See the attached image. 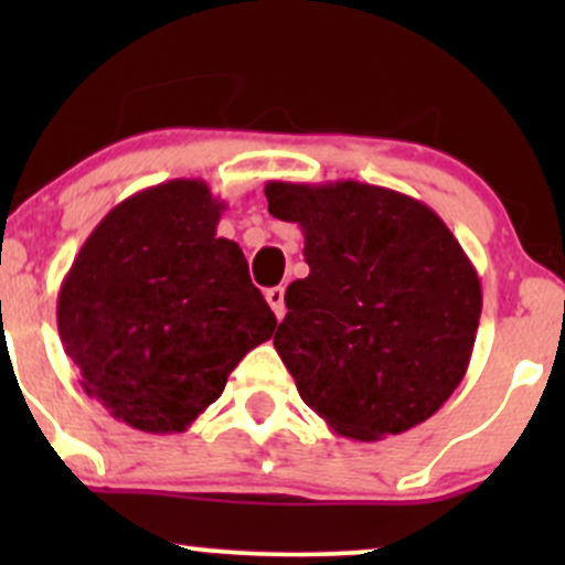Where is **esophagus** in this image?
Segmentation results:
<instances>
[{
  "mask_svg": "<svg viewBox=\"0 0 565 565\" xmlns=\"http://www.w3.org/2000/svg\"><path fill=\"white\" fill-rule=\"evenodd\" d=\"M265 300L274 308L276 319H284V313H287V308H284V287H270L265 291Z\"/></svg>",
  "mask_w": 565,
  "mask_h": 565,
  "instance_id": "1",
  "label": "esophagus"
}]
</instances>
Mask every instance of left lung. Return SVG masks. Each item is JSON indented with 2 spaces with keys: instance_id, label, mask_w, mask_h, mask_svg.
I'll return each mask as SVG.
<instances>
[{
  "instance_id": "left-lung-1",
  "label": "left lung",
  "mask_w": 565,
  "mask_h": 565,
  "mask_svg": "<svg viewBox=\"0 0 565 565\" xmlns=\"http://www.w3.org/2000/svg\"><path fill=\"white\" fill-rule=\"evenodd\" d=\"M297 223L310 274L287 287L274 345L300 398L340 436L377 440L425 423L468 372L481 281L430 206L391 188L265 185Z\"/></svg>"
}]
</instances>
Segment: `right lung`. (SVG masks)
Masks as SVG:
<instances>
[{
	"label": "right lung",
	"mask_w": 565,
	"mask_h": 565,
	"mask_svg": "<svg viewBox=\"0 0 565 565\" xmlns=\"http://www.w3.org/2000/svg\"><path fill=\"white\" fill-rule=\"evenodd\" d=\"M225 204L170 180L116 204L57 291V332L79 382L142 433H183L276 316L242 246L217 236Z\"/></svg>",
	"instance_id": "1"
}]
</instances>
